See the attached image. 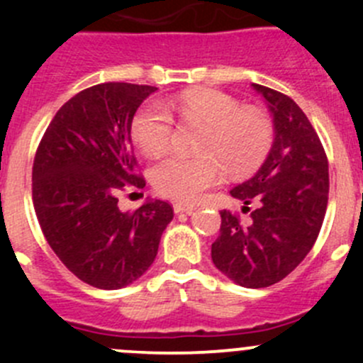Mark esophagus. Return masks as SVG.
<instances>
[{"instance_id":"obj_1","label":"esophagus","mask_w":363,"mask_h":363,"mask_svg":"<svg viewBox=\"0 0 363 363\" xmlns=\"http://www.w3.org/2000/svg\"><path fill=\"white\" fill-rule=\"evenodd\" d=\"M195 211V207L193 205H188V203H174V212L175 214H191V212Z\"/></svg>"}]
</instances>
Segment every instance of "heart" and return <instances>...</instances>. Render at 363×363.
<instances>
[{
	"label": "heart",
	"mask_w": 363,
	"mask_h": 363,
	"mask_svg": "<svg viewBox=\"0 0 363 363\" xmlns=\"http://www.w3.org/2000/svg\"><path fill=\"white\" fill-rule=\"evenodd\" d=\"M181 121L203 126L199 158L167 155L151 168L152 188L167 199L195 202L221 177V163L233 174L250 170L267 155L272 126L258 111L242 108L230 94L200 89L182 94L174 105ZM131 137L145 155H160L174 137V119L160 101L138 108Z\"/></svg>",
	"instance_id": "b5f03b06"
}]
</instances>
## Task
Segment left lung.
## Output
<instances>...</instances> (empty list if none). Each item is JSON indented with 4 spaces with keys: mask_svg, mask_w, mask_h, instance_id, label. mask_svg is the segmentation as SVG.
I'll return each mask as SVG.
<instances>
[{
    "mask_svg": "<svg viewBox=\"0 0 363 363\" xmlns=\"http://www.w3.org/2000/svg\"><path fill=\"white\" fill-rule=\"evenodd\" d=\"M269 105L274 144L255 175L230 195L242 200L251 223L221 211L212 244L214 265L233 283L265 288L279 283L313 250L328 202V160L302 108L286 94L252 84Z\"/></svg>",
    "mask_w": 363,
    "mask_h": 363,
    "instance_id": "8db88e82",
    "label": "left lung"
}]
</instances>
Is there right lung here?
<instances>
[{"label":"right lung","instance_id":"right-lung-1","mask_svg":"<svg viewBox=\"0 0 363 363\" xmlns=\"http://www.w3.org/2000/svg\"><path fill=\"white\" fill-rule=\"evenodd\" d=\"M155 91L128 82L80 91L50 121L33 163V205L47 242L69 272L100 290L145 274L174 218L163 200L135 212L117 207L124 186H145L135 174L131 121Z\"/></svg>","mask_w":363,"mask_h":363}]
</instances>
